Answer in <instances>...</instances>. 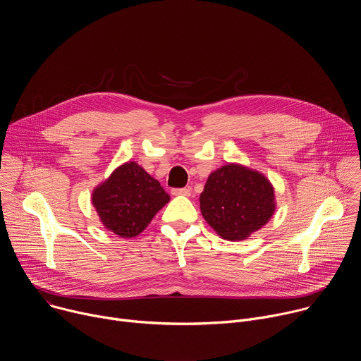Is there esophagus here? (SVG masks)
Wrapping results in <instances>:
<instances>
[{
  "mask_svg": "<svg viewBox=\"0 0 361 361\" xmlns=\"http://www.w3.org/2000/svg\"><path fill=\"white\" fill-rule=\"evenodd\" d=\"M191 190L190 187H184V188H173L171 190V194L173 195H190Z\"/></svg>",
  "mask_w": 361,
  "mask_h": 361,
  "instance_id": "34e87169",
  "label": "esophagus"
}]
</instances>
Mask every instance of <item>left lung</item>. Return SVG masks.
Instances as JSON below:
<instances>
[{
    "label": "left lung",
    "instance_id": "left-lung-1",
    "mask_svg": "<svg viewBox=\"0 0 361 361\" xmlns=\"http://www.w3.org/2000/svg\"><path fill=\"white\" fill-rule=\"evenodd\" d=\"M200 209L223 238L244 240L271 219L274 190L260 173L227 164L210 174L200 195Z\"/></svg>",
    "mask_w": 361,
    "mask_h": 361
}]
</instances>
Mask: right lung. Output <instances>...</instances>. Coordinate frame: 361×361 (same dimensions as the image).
<instances>
[{
  "label": "right lung",
  "instance_id": "obj_1",
  "mask_svg": "<svg viewBox=\"0 0 361 361\" xmlns=\"http://www.w3.org/2000/svg\"><path fill=\"white\" fill-rule=\"evenodd\" d=\"M169 200L160 183L135 163L118 167L92 194L102 224L126 238L138 235Z\"/></svg>",
  "mask_w": 361,
  "mask_h": 361
}]
</instances>
